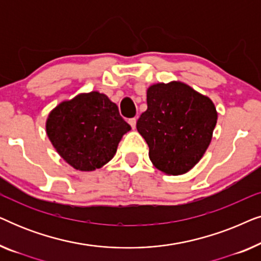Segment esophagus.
I'll use <instances>...</instances> for the list:
<instances>
[{"label": "esophagus", "mask_w": 261, "mask_h": 261, "mask_svg": "<svg viewBox=\"0 0 261 261\" xmlns=\"http://www.w3.org/2000/svg\"><path fill=\"white\" fill-rule=\"evenodd\" d=\"M128 123L130 124V127L133 128V129H135V126H137V119H135V117H133V119H129L128 120Z\"/></svg>", "instance_id": "1"}]
</instances>
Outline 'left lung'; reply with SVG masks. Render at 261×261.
I'll use <instances>...</instances> for the list:
<instances>
[{
  "instance_id": "1",
  "label": "left lung",
  "mask_w": 261,
  "mask_h": 261,
  "mask_svg": "<svg viewBox=\"0 0 261 261\" xmlns=\"http://www.w3.org/2000/svg\"><path fill=\"white\" fill-rule=\"evenodd\" d=\"M217 112L212 99L181 82L147 89V110L137 129L149 147V159L166 174L187 173L209 147Z\"/></svg>"
}]
</instances>
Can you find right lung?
<instances>
[{"mask_svg":"<svg viewBox=\"0 0 261 261\" xmlns=\"http://www.w3.org/2000/svg\"><path fill=\"white\" fill-rule=\"evenodd\" d=\"M129 130L117 106L98 91L63 101L46 120V133L58 154L73 169L85 172L109 163Z\"/></svg>","mask_w":261,"mask_h":261,"instance_id":"right-lung-1","label":"right lung"}]
</instances>
